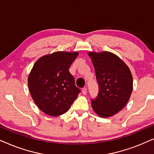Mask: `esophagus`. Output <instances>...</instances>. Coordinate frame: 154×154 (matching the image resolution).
<instances>
[{
  "label": "esophagus",
  "instance_id": "1",
  "mask_svg": "<svg viewBox=\"0 0 154 154\" xmlns=\"http://www.w3.org/2000/svg\"><path fill=\"white\" fill-rule=\"evenodd\" d=\"M82 92H83V94H86V93H87V88H83V89H82Z\"/></svg>",
  "mask_w": 154,
  "mask_h": 154
}]
</instances>
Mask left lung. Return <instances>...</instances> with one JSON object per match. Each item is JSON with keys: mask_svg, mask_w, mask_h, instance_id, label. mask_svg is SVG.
I'll list each match as a JSON object with an SVG mask.
<instances>
[{"mask_svg": "<svg viewBox=\"0 0 154 154\" xmlns=\"http://www.w3.org/2000/svg\"><path fill=\"white\" fill-rule=\"evenodd\" d=\"M99 85L97 96L91 99L92 109L101 117L116 114L125 106L132 91V77L127 65L109 52H90Z\"/></svg>", "mask_w": 154, "mask_h": 154, "instance_id": "8db88e82", "label": "left lung"}]
</instances>
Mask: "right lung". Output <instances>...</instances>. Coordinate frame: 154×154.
Here are the masks:
<instances>
[{"label":"right lung","mask_w":154,"mask_h":154,"mask_svg":"<svg viewBox=\"0 0 154 154\" xmlns=\"http://www.w3.org/2000/svg\"><path fill=\"white\" fill-rule=\"evenodd\" d=\"M79 53L57 52L42 57L29 75V91L38 107L46 114L66 113L81 90L69 69Z\"/></svg>","instance_id":"add662e5"}]
</instances>
